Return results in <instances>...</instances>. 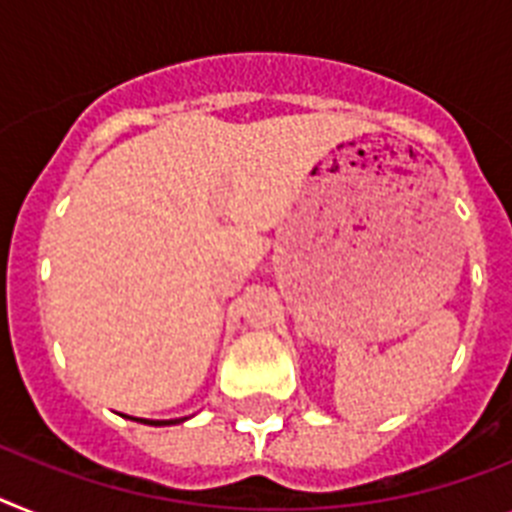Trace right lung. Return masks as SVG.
I'll return each mask as SVG.
<instances>
[{
  "label": "right lung",
  "instance_id": "add662e5",
  "mask_svg": "<svg viewBox=\"0 0 512 512\" xmlns=\"http://www.w3.org/2000/svg\"><path fill=\"white\" fill-rule=\"evenodd\" d=\"M176 422H182V419H171V422H148V424H158V427H161V424H176Z\"/></svg>",
  "mask_w": 512,
  "mask_h": 512
}]
</instances>
